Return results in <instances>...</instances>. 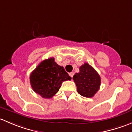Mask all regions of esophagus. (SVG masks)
<instances>
[{"instance_id": "34e87169", "label": "esophagus", "mask_w": 132, "mask_h": 132, "mask_svg": "<svg viewBox=\"0 0 132 132\" xmlns=\"http://www.w3.org/2000/svg\"><path fill=\"white\" fill-rule=\"evenodd\" d=\"M74 73L73 72H72L69 73V76H70L71 77H73V76H74Z\"/></svg>"}]
</instances>
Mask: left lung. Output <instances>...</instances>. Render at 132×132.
Segmentation results:
<instances>
[{
    "label": "left lung",
    "mask_w": 132,
    "mask_h": 132,
    "mask_svg": "<svg viewBox=\"0 0 132 132\" xmlns=\"http://www.w3.org/2000/svg\"><path fill=\"white\" fill-rule=\"evenodd\" d=\"M73 79L79 94L87 98H92L95 95L101 83L99 74L88 63L80 67L79 72L76 73Z\"/></svg>",
    "instance_id": "left-lung-1"
}]
</instances>
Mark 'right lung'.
Listing matches in <instances>:
<instances>
[{
	"instance_id": "1",
	"label": "right lung",
	"mask_w": 132,
	"mask_h": 132,
	"mask_svg": "<svg viewBox=\"0 0 132 132\" xmlns=\"http://www.w3.org/2000/svg\"><path fill=\"white\" fill-rule=\"evenodd\" d=\"M71 77L63 67L58 65L53 58L40 62L32 71L30 82L33 90L44 98H51L59 91L63 81Z\"/></svg>"
}]
</instances>
